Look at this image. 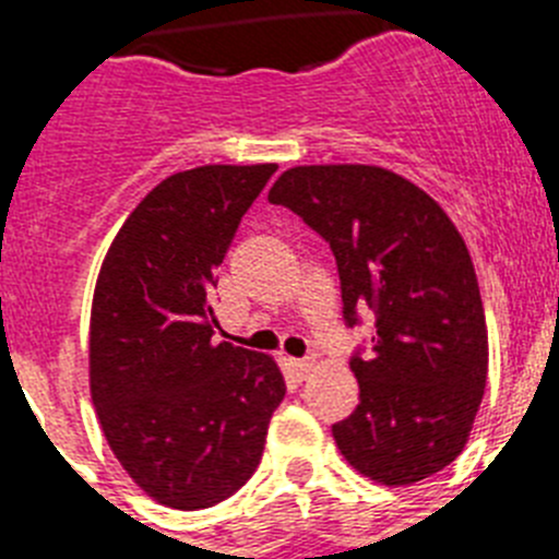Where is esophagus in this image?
<instances>
[{"mask_svg": "<svg viewBox=\"0 0 559 559\" xmlns=\"http://www.w3.org/2000/svg\"><path fill=\"white\" fill-rule=\"evenodd\" d=\"M288 369L296 380H305L313 369V360L310 358H288Z\"/></svg>", "mask_w": 559, "mask_h": 559, "instance_id": "34e87169", "label": "esophagus"}]
</instances>
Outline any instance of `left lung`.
<instances>
[{
    "label": "left lung",
    "instance_id": "left-lung-1",
    "mask_svg": "<svg viewBox=\"0 0 559 559\" xmlns=\"http://www.w3.org/2000/svg\"><path fill=\"white\" fill-rule=\"evenodd\" d=\"M283 204L335 254L344 322L374 313L372 347L355 353L358 406L333 426L355 471L386 487L423 481L471 437L487 383V324L471 251L445 210L374 165L290 167Z\"/></svg>",
    "mask_w": 559,
    "mask_h": 559
}]
</instances>
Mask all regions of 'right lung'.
<instances>
[{
	"instance_id": "right-lung-1",
	"label": "right lung",
	"mask_w": 559,
	"mask_h": 559,
	"mask_svg": "<svg viewBox=\"0 0 559 559\" xmlns=\"http://www.w3.org/2000/svg\"><path fill=\"white\" fill-rule=\"evenodd\" d=\"M276 165H204L153 187L97 276L88 386L108 448L153 501L206 510L263 459L285 380L274 358L215 341V271Z\"/></svg>"
}]
</instances>
